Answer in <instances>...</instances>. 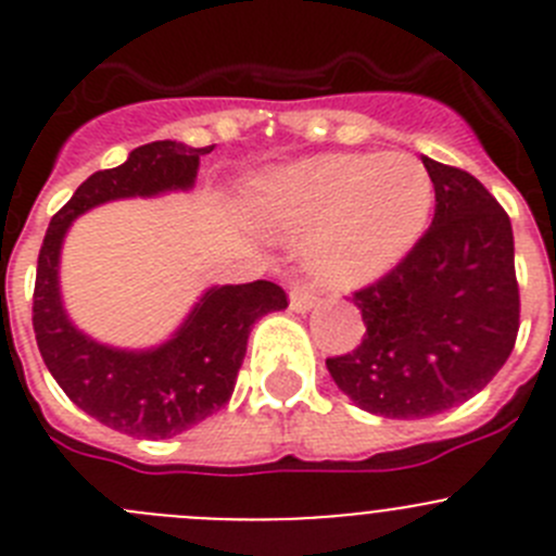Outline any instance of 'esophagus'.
I'll return each mask as SVG.
<instances>
[{"label":"esophagus","mask_w":556,"mask_h":556,"mask_svg":"<svg viewBox=\"0 0 556 556\" xmlns=\"http://www.w3.org/2000/svg\"><path fill=\"white\" fill-rule=\"evenodd\" d=\"M314 305H317V292L308 287H292V292H289V308L298 314H305L312 312Z\"/></svg>","instance_id":"esophagus-1"}]
</instances>
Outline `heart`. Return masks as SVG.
<instances>
[{"label":"heart","mask_w":556,"mask_h":556,"mask_svg":"<svg viewBox=\"0 0 556 556\" xmlns=\"http://www.w3.org/2000/svg\"><path fill=\"white\" fill-rule=\"evenodd\" d=\"M432 181L405 154H319L256 178L244 215L273 237L305 233V262L330 287L389 273L425 233Z\"/></svg>","instance_id":"obj_1"}]
</instances>
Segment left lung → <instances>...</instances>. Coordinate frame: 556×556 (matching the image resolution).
<instances>
[{"label": "left lung", "mask_w": 556, "mask_h": 556, "mask_svg": "<svg viewBox=\"0 0 556 556\" xmlns=\"http://www.w3.org/2000/svg\"><path fill=\"white\" fill-rule=\"evenodd\" d=\"M421 162L435 187L430 228L353 294L364 339L325 361L361 410L386 419L444 414L485 389L516 348L521 314L507 212L471 173Z\"/></svg>", "instance_id": "left-lung-1"}]
</instances>
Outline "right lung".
<instances>
[{
	"label": "right lung",
	"instance_id": "1",
	"mask_svg": "<svg viewBox=\"0 0 556 556\" xmlns=\"http://www.w3.org/2000/svg\"><path fill=\"white\" fill-rule=\"evenodd\" d=\"M176 140L140 146L129 160L81 181L49 223L38 256L33 328L43 364L76 407L112 430L135 438H173L217 414L233 394L251 328L287 308V292L273 281L212 287L181 328L151 350H118L90 339L68 319L60 298V248L71 223L88 208L118 198H154L190 190L201 156Z\"/></svg>",
	"mask_w": 556,
	"mask_h": 556
}]
</instances>
